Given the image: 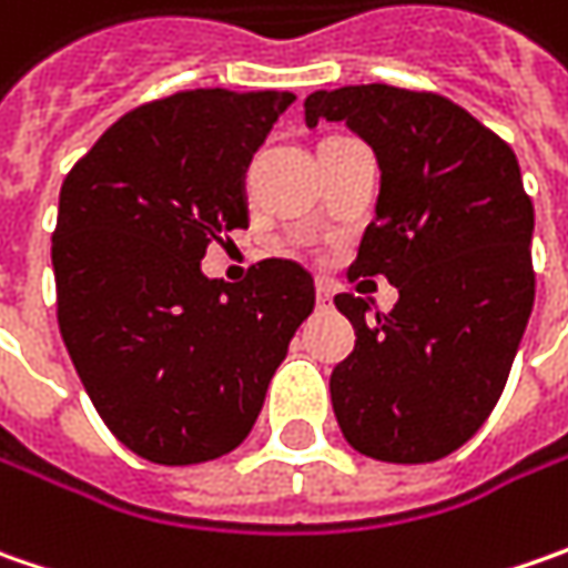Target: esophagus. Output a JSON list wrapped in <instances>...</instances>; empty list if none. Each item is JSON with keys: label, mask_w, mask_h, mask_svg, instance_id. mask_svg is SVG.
Returning a JSON list of instances; mask_svg holds the SVG:
<instances>
[{"label": "esophagus", "mask_w": 568, "mask_h": 568, "mask_svg": "<svg viewBox=\"0 0 568 568\" xmlns=\"http://www.w3.org/2000/svg\"><path fill=\"white\" fill-rule=\"evenodd\" d=\"M316 306L318 310L332 306V284L328 281H316Z\"/></svg>", "instance_id": "esophagus-1"}]
</instances>
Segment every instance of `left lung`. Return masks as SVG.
Segmentation results:
<instances>
[{
	"label": "left lung",
	"mask_w": 568,
	"mask_h": 568,
	"mask_svg": "<svg viewBox=\"0 0 568 568\" xmlns=\"http://www.w3.org/2000/svg\"><path fill=\"white\" fill-rule=\"evenodd\" d=\"M303 113L373 148L376 221L351 277L398 287L376 322L366 300L335 296L357 332L332 373L341 433L376 462L446 458L490 417L535 306V205L515 151L458 103L388 84L316 91Z\"/></svg>",
	"instance_id": "8db88e82"
}]
</instances>
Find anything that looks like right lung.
Listing matches in <instances>:
<instances>
[{"mask_svg": "<svg viewBox=\"0 0 568 568\" xmlns=\"http://www.w3.org/2000/svg\"><path fill=\"white\" fill-rule=\"evenodd\" d=\"M291 91L199 88L113 122L59 192V332L103 424L154 465H199L250 436L316 306L306 268L265 258L240 284L202 272L250 227L246 170Z\"/></svg>", "mask_w": 568, "mask_h": 568, "instance_id": "1", "label": "right lung"}]
</instances>
